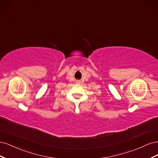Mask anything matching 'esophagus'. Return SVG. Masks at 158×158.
<instances>
[{
    "label": "esophagus",
    "instance_id": "esophagus-1",
    "mask_svg": "<svg viewBox=\"0 0 158 158\" xmlns=\"http://www.w3.org/2000/svg\"><path fill=\"white\" fill-rule=\"evenodd\" d=\"M76 84H80V80L76 81Z\"/></svg>",
    "mask_w": 158,
    "mask_h": 158
}]
</instances>
